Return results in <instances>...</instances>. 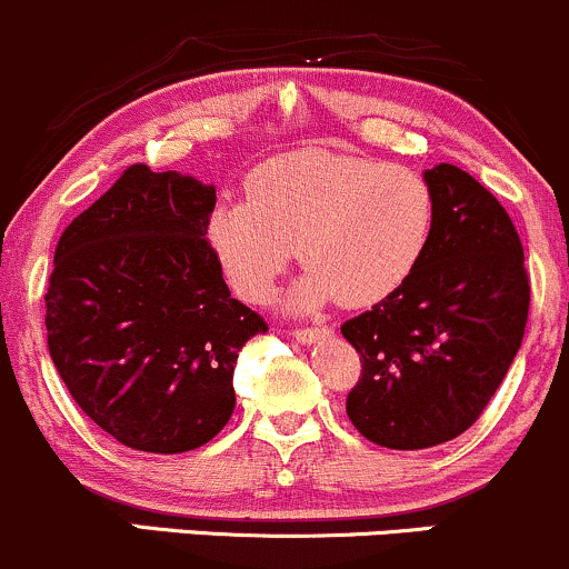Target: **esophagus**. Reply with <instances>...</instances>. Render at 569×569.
I'll return each mask as SVG.
<instances>
[{
	"label": "esophagus",
	"instance_id": "obj_1",
	"mask_svg": "<svg viewBox=\"0 0 569 569\" xmlns=\"http://www.w3.org/2000/svg\"><path fill=\"white\" fill-rule=\"evenodd\" d=\"M332 335V329L329 327H310V329H297V332H291L297 342H302V346H313V342L323 340V337Z\"/></svg>",
	"mask_w": 569,
	"mask_h": 569
}]
</instances>
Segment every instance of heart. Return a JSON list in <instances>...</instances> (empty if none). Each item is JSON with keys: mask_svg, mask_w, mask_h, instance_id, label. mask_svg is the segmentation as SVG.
Returning <instances> with one entry per match:
<instances>
[{"mask_svg": "<svg viewBox=\"0 0 569 569\" xmlns=\"http://www.w3.org/2000/svg\"><path fill=\"white\" fill-rule=\"evenodd\" d=\"M432 232L421 174L329 148L274 156L251 174L248 199H223L208 218L210 251L248 302L272 295L299 242L310 267L291 289L297 310L383 302L418 270Z\"/></svg>", "mask_w": 569, "mask_h": 569, "instance_id": "heart-1", "label": "heart"}]
</instances>
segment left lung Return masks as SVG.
Listing matches in <instances>:
<instances>
[{
  "instance_id": "left-lung-1",
  "label": "left lung",
  "mask_w": 569,
  "mask_h": 569,
  "mask_svg": "<svg viewBox=\"0 0 569 569\" xmlns=\"http://www.w3.org/2000/svg\"><path fill=\"white\" fill-rule=\"evenodd\" d=\"M435 232L408 283L342 323L361 356L348 418L370 442L418 451L470 429L523 340L529 278L495 193L453 164L423 170Z\"/></svg>"
}]
</instances>
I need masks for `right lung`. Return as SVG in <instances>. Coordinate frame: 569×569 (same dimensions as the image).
Masks as SVG:
<instances>
[{
	"mask_svg": "<svg viewBox=\"0 0 569 569\" xmlns=\"http://www.w3.org/2000/svg\"><path fill=\"white\" fill-rule=\"evenodd\" d=\"M216 186L134 164L61 234L46 295L51 359L123 446L183 453L234 410L242 346L267 332L208 246Z\"/></svg>",
	"mask_w": 569,
	"mask_h": 569,
	"instance_id": "obj_1",
	"label": "right lung"
}]
</instances>
